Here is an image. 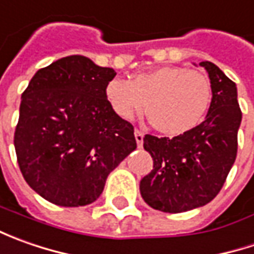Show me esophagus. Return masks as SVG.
<instances>
[{"label": "esophagus", "instance_id": "34e87169", "mask_svg": "<svg viewBox=\"0 0 254 254\" xmlns=\"http://www.w3.org/2000/svg\"><path fill=\"white\" fill-rule=\"evenodd\" d=\"M134 135H135L137 145H138V147H142V142H144V132L140 131V130H135V131H134Z\"/></svg>", "mask_w": 254, "mask_h": 254}]
</instances>
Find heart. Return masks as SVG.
Listing matches in <instances>:
<instances>
[{
	"mask_svg": "<svg viewBox=\"0 0 254 254\" xmlns=\"http://www.w3.org/2000/svg\"><path fill=\"white\" fill-rule=\"evenodd\" d=\"M104 96L123 120H132L145 109L155 130L175 137L203 120L212 100V84L199 70L167 64L135 74L130 82L113 79L106 84Z\"/></svg>",
	"mask_w": 254,
	"mask_h": 254,
	"instance_id": "heart-1",
	"label": "heart"
}]
</instances>
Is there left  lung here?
I'll return each mask as SVG.
<instances>
[{
	"instance_id": "left-lung-1",
	"label": "left lung",
	"mask_w": 254,
	"mask_h": 254,
	"mask_svg": "<svg viewBox=\"0 0 254 254\" xmlns=\"http://www.w3.org/2000/svg\"><path fill=\"white\" fill-rule=\"evenodd\" d=\"M209 74L212 102L206 119L174 138L144 137L154 167L140 182L151 208L180 213L209 203L222 190L238 154L242 112L236 84L212 62H200Z\"/></svg>"
}]
</instances>
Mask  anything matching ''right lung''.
Here are the masks:
<instances>
[{
	"mask_svg": "<svg viewBox=\"0 0 254 254\" xmlns=\"http://www.w3.org/2000/svg\"><path fill=\"white\" fill-rule=\"evenodd\" d=\"M114 76L72 55L39 69L22 93L15 152L26 184L44 199L66 208L92 203L137 148L132 124L104 96Z\"/></svg>",
	"mask_w": 254,
	"mask_h": 254,
	"instance_id": "1",
	"label": "right lung"
}]
</instances>
